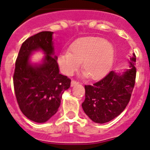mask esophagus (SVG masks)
Here are the masks:
<instances>
[{"instance_id": "34e87169", "label": "esophagus", "mask_w": 150, "mask_h": 150, "mask_svg": "<svg viewBox=\"0 0 150 150\" xmlns=\"http://www.w3.org/2000/svg\"><path fill=\"white\" fill-rule=\"evenodd\" d=\"M78 83H79L77 82V81H72V82H71V86H75V85H78Z\"/></svg>"}]
</instances>
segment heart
I'll return each instance as SVG.
<instances>
[{
    "label": "heart",
    "instance_id": "1",
    "mask_svg": "<svg viewBox=\"0 0 150 150\" xmlns=\"http://www.w3.org/2000/svg\"><path fill=\"white\" fill-rule=\"evenodd\" d=\"M114 45L101 37L87 36L75 41L67 51L59 56L58 62L62 72L71 75L79 69L81 62L83 75L97 80L110 71L114 59Z\"/></svg>",
    "mask_w": 150,
    "mask_h": 150
}]
</instances>
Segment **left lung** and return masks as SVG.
<instances>
[{"label": "left lung", "mask_w": 150, "mask_h": 150, "mask_svg": "<svg viewBox=\"0 0 150 150\" xmlns=\"http://www.w3.org/2000/svg\"><path fill=\"white\" fill-rule=\"evenodd\" d=\"M130 66L122 73L110 71L93 85L85 86V114L96 123L110 122L125 110L130 100L136 81V55L129 60Z\"/></svg>", "instance_id": "obj_1"}]
</instances>
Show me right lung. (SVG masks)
Masks as SVG:
<instances>
[{"mask_svg": "<svg viewBox=\"0 0 150 150\" xmlns=\"http://www.w3.org/2000/svg\"><path fill=\"white\" fill-rule=\"evenodd\" d=\"M53 32L42 31L22 45L15 63L13 82L22 113L31 121L44 123L58 111L71 80L59 73L55 55ZM42 50L46 56L41 63H32L30 56Z\"/></svg>", "mask_w": 150, "mask_h": 150, "instance_id": "add662e5", "label": "right lung"}]
</instances>
